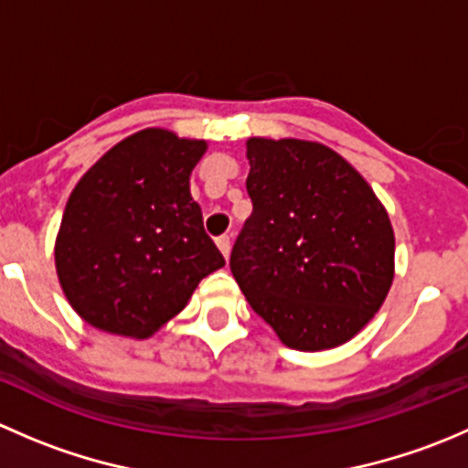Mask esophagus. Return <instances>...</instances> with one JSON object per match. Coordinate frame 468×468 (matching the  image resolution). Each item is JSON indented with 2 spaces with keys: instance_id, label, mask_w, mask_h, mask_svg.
I'll return each mask as SVG.
<instances>
[{
  "instance_id": "obj_1",
  "label": "esophagus",
  "mask_w": 468,
  "mask_h": 468,
  "mask_svg": "<svg viewBox=\"0 0 468 468\" xmlns=\"http://www.w3.org/2000/svg\"><path fill=\"white\" fill-rule=\"evenodd\" d=\"M217 247H219L221 256L229 261V256H230V238H229V235H221V238L217 239Z\"/></svg>"
}]
</instances>
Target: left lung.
I'll return each instance as SVG.
<instances>
[{
	"mask_svg": "<svg viewBox=\"0 0 468 468\" xmlns=\"http://www.w3.org/2000/svg\"><path fill=\"white\" fill-rule=\"evenodd\" d=\"M247 158L253 212L230 253L239 290L285 346H342L374 319L394 281L385 206L322 143L249 138Z\"/></svg>",
	"mask_w": 468,
	"mask_h": 468,
	"instance_id": "left-lung-1",
	"label": "left lung"
}]
</instances>
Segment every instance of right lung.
Segmentation results:
<instances>
[{"label":"right lung","mask_w":468,"mask_h":468,"mask_svg":"<svg viewBox=\"0 0 468 468\" xmlns=\"http://www.w3.org/2000/svg\"><path fill=\"white\" fill-rule=\"evenodd\" d=\"M206 149V140L144 129L83 174L54 247L63 294L83 322L146 339L186 308L201 278L224 267L190 195Z\"/></svg>","instance_id":"right-lung-1"}]
</instances>
